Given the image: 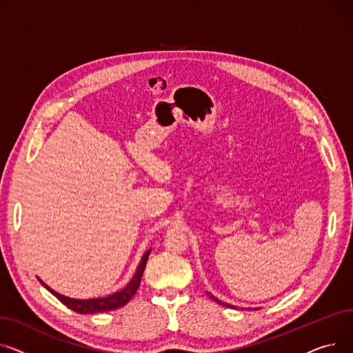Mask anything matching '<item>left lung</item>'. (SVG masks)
Segmentation results:
<instances>
[{
    "instance_id": "left-lung-1",
    "label": "left lung",
    "mask_w": 353,
    "mask_h": 353,
    "mask_svg": "<svg viewBox=\"0 0 353 353\" xmlns=\"http://www.w3.org/2000/svg\"><path fill=\"white\" fill-rule=\"evenodd\" d=\"M212 299H215V298H214V296H212ZM215 301H216V302H218V303H221V305H223V306H228V307H234V306H232V305H228V303H223V302H221V301H218V299H215Z\"/></svg>"
}]
</instances>
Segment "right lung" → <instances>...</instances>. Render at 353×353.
<instances>
[{
    "label": "right lung",
    "mask_w": 353,
    "mask_h": 353,
    "mask_svg": "<svg viewBox=\"0 0 353 353\" xmlns=\"http://www.w3.org/2000/svg\"><path fill=\"white\" fill-rule=\"evenodd\" d=\"M151 254V250L148 252H145L138 268H137V272L134 275V278L131 279V282L121 289L119 292H115L107 298H97V299H71V298H67L64 295H61L55 291H52V289L46 285L43 281L39 279V282L43 283L48 291L55 296L58 298L62 303H64L65 306H68L70 309H72L74 312H78V314H95V312H107V310H112V309H117L119 306H123L125 303H128V301L135 295L137 289L139 288V283H141V278H142V274H143V269H145V265H147V261H148V256Z\"/></svg>",
    "instance_id": "obj_1"
}]
</instances>
